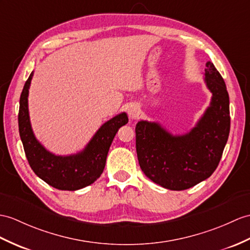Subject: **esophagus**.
<instances>
[{
	"mask_svg": "<svg viewBox=\"0 0 250 250\" xmlns=\"http://www.w3.org/2000/svg\"><path fill=\"white\" fill-rule=\"evenodd\" d=\"M127 112H128V115L131 120H135L139 117V114H140V112H141V110H140V107L138 105L132 104L128 107V110H127Z\"/></svg>",
	"mask_w": 250,
	"mask_h": 250,
	"instance_id": "34e87169",
	"label": "esophagus"
}]
</instances>
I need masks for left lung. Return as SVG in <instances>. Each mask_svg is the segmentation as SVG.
I'll list each match as a JSON object with an SVG mask.
<instances>
[{
  "instance_id": "obj_1",
  "label": "left lung",
  "mask_w": 250,
  "mask_h": 250,
  "mask_svg": "<svg viewBox=\"0 0 250 250\" xmlns=\"http://www.w3.org/2000/svg\"><path fill=\"white\" fill-rule=\"evenodd\" d=\"M205 83L212 93L210 106L190 132L173 136L156 122L136 125L140 167L168 190L181 191L209 178L215 171L230 131L229 95L220 72L206 63Z\"/></svg>"
}]
</instances>
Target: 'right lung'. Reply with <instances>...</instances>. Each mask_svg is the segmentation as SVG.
<instances>
[{
	"instance_id": "obj_1",
	"label": "right lung",
	"mask_w": 250,
	"mask_h": 250,
	"mask_svg": "<svg viewBox=\"0 0 250 250\" xmlns=\"http://www.w3.org/2000/svg\"><path fill=\"white\" fill-rule=\"evenodd\" d=\"M34 72L30 73L20 96V138L24 151L34 173L47 185L63 191H76L100 177L104 171L109 147L120 127L127 124L125 112L115 115L103 124L82 151L69 156H56L44 148L32 129L28 113V89Z\"/></svg>"
}]
</instances>
